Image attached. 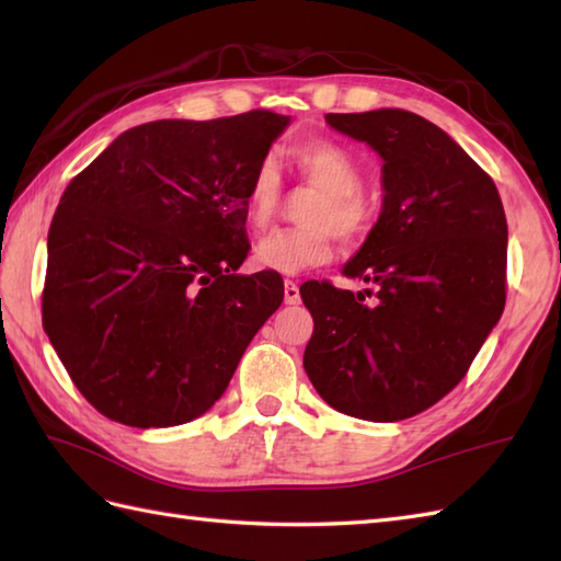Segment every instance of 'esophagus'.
<instances>
[{
    "label": "esophagus",
    "mask_w": 561,
    "mask_h": 561,
    "mask_svg": "<svg viewBox=\"0 0 561 561\" xmlns=\"http://www.w3.org/2000/svg\"><path fill=\"white\" fill-rule=\"evenodd\" d=\"M301 301V294H299V284L296 282H291V279H287L284 282V304H289V306H294V304H299Z\"/></svg>",
    "instance_id": "esophagus-1"
}]
</instances>
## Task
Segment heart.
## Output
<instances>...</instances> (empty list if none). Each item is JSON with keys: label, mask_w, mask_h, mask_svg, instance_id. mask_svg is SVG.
Listing matches in <instances>:
<instances>
[{"label": "heart", "mask_w": 561, "mask_h": 561, "mask_svg": "<svg viewBox=\"0 0 561 561\" xmlns=\"http://www.w3.org/2000/svg\"><path fill=\"white\" fill-rule=\"evenodd\" d=\"M296 171L318 197L306 214L304 229H279L260 238L255 262L262 270L299 274L332 260L335 238L359 241L374 226V205L364 195V171L354 153L330 139H308L291 149ZM282 199V173L277 159L267 153L255 165L243 197L250 226L265 229Z\"/></svg>", "instance_id": "obj_1"}]
</instances>
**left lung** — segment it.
Listing matches in <instances>:
<instances>
[{
  "label": "left lung",
  "instance_id": "8db88e82",
  "mask_svg": "<svg viewBox=\"0 0 561 561\" xmlns=\"http://www.w3.org/2000/svg\"><path fill=\"white\" fill-rule=\"evenodd\" d=\"M383 159V209L347 265L376 287L301 284L313 316L304 368L330 408L400 422L468 374L506 304V214L496 185L444 129L398 108L328 113Z\"/></svg>",
  "mask_w": 561,
  "mask_h": 561
}]
</instances>
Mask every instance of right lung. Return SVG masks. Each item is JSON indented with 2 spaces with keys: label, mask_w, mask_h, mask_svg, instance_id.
I'll return each instance as SVG.
<instances>
[{
  "label": "right lung",
  "mask_w": 561,
  "mask_h": 561,
  "mask_svg": "<svg viewBox=\"0 0 561 561\" xmlns=\"http://www.w3.org/2000/svg\"><path fill=\"white\" fill-rule=\"evenodd\" d=\"M287 115L157 121L71 178L47 233L43 328L71 383L127 426H175L217 402L284 301L248 257L243 197Z\"/></svg>",
  "instance_id": "1"
}]
</instances>
